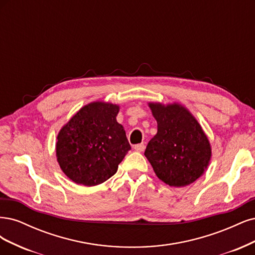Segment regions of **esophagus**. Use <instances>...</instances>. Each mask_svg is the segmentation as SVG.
I'll list each match as a JSON object with an SVG mask.
<instances>
[{
  "instance_id": "esophagus-1",
  "label": "esophagus",
  "mask_w": 255,
  "mask_h": 255,
  "mask_svg": "<svg viewBox=\"0 0 255 255\" xmlns=\"http://www.w3.org/2000/svg\"><path fill=\"white\" fill-rule=\"evenodd\" d=\"M134 149L136 151H138V152H141V151H143L145 149V145L144 144H137V145L134 146Z\"/></svg>"
}]
</instances>
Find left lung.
I'll return each instance as SVG.
<instances>
[{
	"mask_svg": "<svg viewBox=\"0 0 255 255\" xmlns=\"http://www.w3.org/2000/svg\"><path fill=\"white\" fill-rule=\"evenodd\" d=\"M158 132L147 144L145 157L155 175L170 186L193 183L207 169L211 146L198 122L184 107L149 104Z\"/></svg>",
	"mask_w": 255,
	"mask_h": 255,
	"instance_id": "obj_1",
	"label": "left lung"
}]
</instances>
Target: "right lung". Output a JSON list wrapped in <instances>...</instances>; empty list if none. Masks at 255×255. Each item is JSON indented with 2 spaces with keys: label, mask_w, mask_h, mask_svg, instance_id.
I'll return each instance as SVG.
<instances>
[{
  "label": "right lung",
  "mask_w": 255,
  "mask_h": 255,
  "mask_svg": "<svg viewBox=\"0 0 255 255\" xmlns=\"http://www.w3.org/2000/svg\"><path fill=\"white\" fill-rule=\"evenodd\" d=\"M119 106L101 102L81 108L57 136V160L77 184L93 186L116 174L131 149L126 132L117 122Z\"/></svg>",
  "instance_id": "right-lung-1"
}]
</instances>
